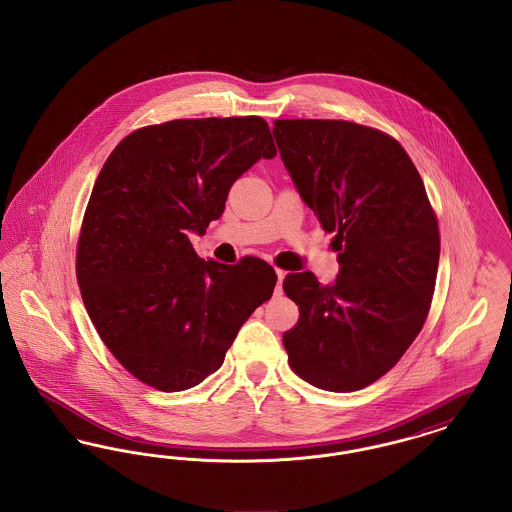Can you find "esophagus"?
I'll list each match as a JSON object with an SVG mask.
<instances>
[{
    "label": "esophagus",
    "instance_id": "1",
    "mask_svg": "<svg viewBox=\"0 0 512 512\" xmlns=\"http://www.w3.org/2000/svg\"><path fill=\"white\" fill-rule=\"evenodd\" d=\"M276 276H278V284H276V293H282V280L286 276V270L282 268H276Z\"/></svg>",
    "mask_w": 512,
    "mask_h": 512
}]
</instances>
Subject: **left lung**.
Wrapping results in <instances>:
<instances>
[{
	"label": "left lung",
	"mask_w": 512,
	"mask_h": 512,
	"mask_svg": "<svg viewBox=\"0 0 512 512\" xmlns=\"http://www.w3.org/2000/svg\"><path fill=\"white\" fill-rule=\"evenodd\" d=\"M280 157L320 226L340 274L320 286L292 272L284 292L299 320L284 332L293 372L320 390H363L397 365L430 313L439 228L411 157L357 122L276 119Z\"/></svg>",
	"instance_id": "obj_1"
}]
</instances>
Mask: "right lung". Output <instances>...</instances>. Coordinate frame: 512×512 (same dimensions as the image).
I'll return each instance as SVG.
<instances>
[{
    "label": "right lung",
    "mask_w": 512,
    "mask_h": 512,
    "mask_svg": "<svg viewBox=\"0 0 512 512\" xmlns=\"http://www.w3.org/2000/svg\"><path fill=\"white\" fill-rule=\"evenodd\" d=\"M276 146L261 117L176 119L130 132L107 157L76 245V280L99 338L134 378L194 388L219 370L274 268L203 261L190 234L219 219L232 184Z\"/></svg>",
    "instance_id": "1"
}]
</instances>
